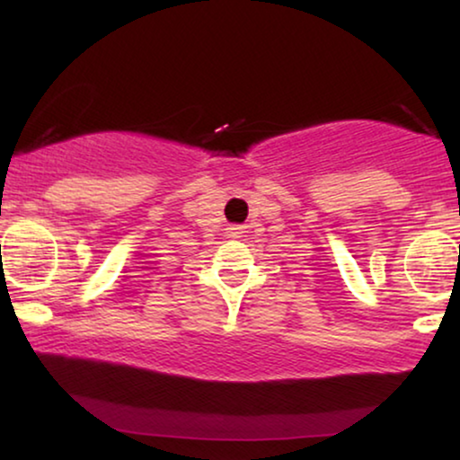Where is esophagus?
<instances>
[{"instance_id": "34e87169", "label": "esophagus", "mask_w": 460, "mask_h": 460, "mask_svg": "<svg viewBox=\"0 0 460 460\" xmlns=\"http://www.w3.org/2000/svg\"><path fill=\"white\" fill-rule=\"evenodd\" d=\"M228 232H226V236L228 238H241L243 236V226L241 224H232L230 228H226Z\"/></svg>"}]
</instances>
